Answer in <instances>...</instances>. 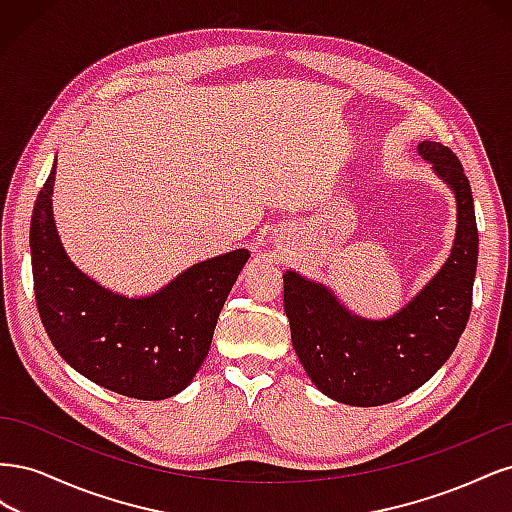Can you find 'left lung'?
I'll return each instance as SVG.
<instances>
[{
  "label": "left lung",
  "mask_w": 512,
  "mask_h": 512,
  "mask_svg": "<svg viewBox=\"0 0 512 512\" xmlns=\"http://www.w3.org/2000/svg\"><path fill=\"white\" fill-rule=\"evenodd\" d=\"M416 149L453 190L457 230L446 262L412 301L389 318L371 320L352 314L324 284L284 273L294 352L316 389L348 406L391 404L423 386L453 354L470 318L478 260L470 181L448 147L423 141Z\"/></svg>",
  "instance_id": "8db88e82"
}]
</instances>
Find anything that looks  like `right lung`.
<instances>
[{
	"instance_id": "add662e5",
	"label": "right lung",
	"mask_w": 512,
	"mask_h": 512,
	"mask_svg": "<svg viewBox=\"0 0 512 512\" xmlns=\"http://www.w3.org/2000/svg\"><path fill=\"white\" fill-rule=\"evenodd\" d=\"M51 175L36 198L29 247L38 312L70 367L119 395L158 401L181 393L211 348L215 324L247 250L196 262L158 292L123 297L68 258L53 218Z\"/></svg>"
}]
</instances>
